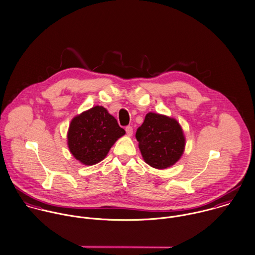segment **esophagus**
Instances as JSON below:
<instances>
[{"label": "esophagus", "instance_id": "34e87169", "mask_svg": "<svg viewBox=\"0 0 255 255\" xmlns=\"http://www.w3.org/2000/svg\"><path fill=\"white\" fill-rule=\"evenodd\" d=\"M126 131H127V134H128V136H131V135H132V132H133V128H132V127L128 126V127L126 128Z\"/></svg>", "mask_w": 255, "mask_h": 255}]
</instances>
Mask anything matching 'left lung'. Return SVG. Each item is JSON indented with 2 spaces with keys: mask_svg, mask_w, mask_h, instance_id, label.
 <instances>
[{
  "mask_svg": "<svg viewBox=\"0 0 255 255\" xmlns=\"http://www.w3.org/2000/svg\"><path fill=\"white\" fill-rule=\"evenodd\" d=\"M135 137L144 161L157 169L175 164L185 147V137L178 122L159 114L148 113Z\"/></svg>",
  "mask_w": 255,
  "mask_h": 255,
  "instance_id": "obj_1",
  "label": "left lung"
}]
</instances>
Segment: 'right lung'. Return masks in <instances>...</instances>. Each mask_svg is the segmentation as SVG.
Segmentation results:
<instances>
[{
	"label": "right lung",
	"instance_id": "right-lung-1",
	"mask_svg": "<svg viewBox=\"0 0 255 255\" xmlns=\"http://www.w3.org/2000/svg\"><path fill=\"white\" fill-rule=\"evenodd\" d=\"M126 133L104 107L96 106L75 117L67 139L70 152L85 165L102 161L114 143Z\"/></svg>",
	"mask_w": 255,
	"mask_h": 255
}]
</instances>
